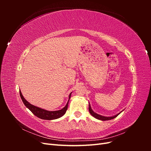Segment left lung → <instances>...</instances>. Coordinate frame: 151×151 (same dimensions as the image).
I'll return each mask as SVG.
<instances>
[{"label":"left lung","mask_w":151,"mask_h":151,"mask_svg":"<svg viewBox=\"0 0 151 151\" xmlns=\"http://www.w3.org/2000/svg\"><path fill=\"white\" fill-rule=\"evenodd\" d=\"M89 113H91V115H92L93 116H94V118H97V119L98 120H102V121H105V120H112L113 119V118H116L118 115H120V113H118L117 115H115V116H102V115H98V114L96 113L94 111H93V110L92 109H91V107L90 106V104L89 103Z\"/></svg>","instance_id":"left-lung-1"}]
</instances>
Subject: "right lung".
<instances>
[{
    "mask_svg": "<svg viewBox=\"0 0 151 151\" xmlns=\"http://www.w3.org/2000/svg\"><path fill=\"white\" fill-rule=\"evenodd\" d=\"M19 94H20V96L22 99V102L24 104L25 106L28 108L29 110L33 113L35 116L37 117L41 118V119L43 120H55V119H57V118H59L62 117L64 114L65 113L67 107H68V101H69V99L71 96V94L72 93L69 94V96H68V102L66 104L65 106L63 107L62 109H60V110H57V111H47L46 109H44L42 108H38L36 106H34V105L30 104L28 101H27L26 100L24 99V98L22 96L21 91H19Z\"/></svg>",
    "mask_w": 151,
    "mask_h": 151,
    "instance_id": "obj_1",
    "label": "right lung"
}]
</instances>
